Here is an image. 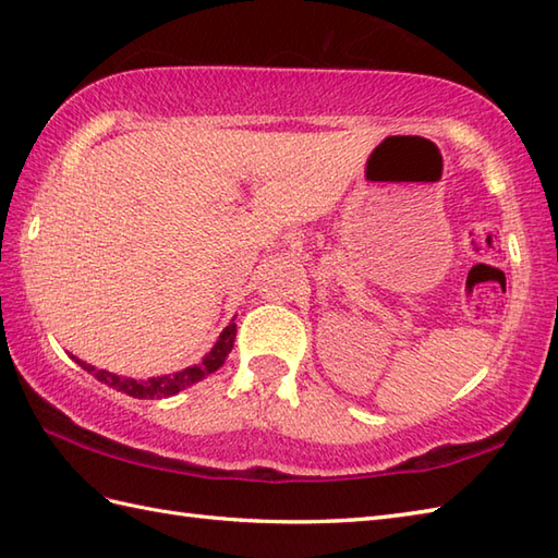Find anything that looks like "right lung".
I'll return each mask as SVG.
<instances>
[{"label":"right lung","instance_id":"right-lung-1","mask_svg":"<svg viewBox=\"0 0 558 558\" xmlns=\"http://www.w3.org/2000/svg\"><path fill=\"white\" fill-rule=\"evenodd\" d=\"M234 336H236V324H234V318H232V324L222 328L218 342L210 348V352L198 364L186 366V369L174 372V374L153 376V378H146V381H136V378H124V376H117L112 372L96 369V366L81 362L78 357H74V354H71V360H74L76 364H81L88 374L96 376L100 384L110 386L114 390H122V393L132 396V398H141V400L170 398V396H177V393H180V390H184L189 386L204 381L208 374L218 372L220 366L225 364V360H228V354H230V350L234 345Z\"/></svg>","mask_w":558,"mask_h":558}]
</instances>
